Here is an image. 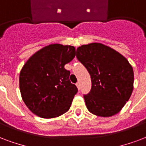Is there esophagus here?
<instances>
[{"label": "esophagus", "mask_w": 146, "mask_h": 146, "mask_svg": "<svg viewBox=\"0 0 146 146\" xmlns=\"http://www.w3.org/2000/svg\"><path fill=\"white\" fill-rule=\"evenodd\" d=\"M76 86H77L78 88L79 89V88H80V83H79V82H77V83H76Z\"/></svg>", "instance_id": "esophagus-1"}]
</instances>
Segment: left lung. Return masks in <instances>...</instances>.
<instances>
[{"label": "left lung", "instance_id": "8db88e82", "mask_svg": "<svg viewBox=\"0 0 146 146\" xmlns=\"http://www.w3.org/2000/svg\"><path fill=\"white\" fill-rule=\"evenodd\" d=\"M76 57L92 79L91 91L84 95L88 110L101 117L118 113L133 91L134 72L128 60L100 43L78 47Z\"/></svg>", "mask_w": 146, "mask_h": 146}]
</instances>
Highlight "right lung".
Instances as JSON below:
<instances>
[{
    "instance_id": "1",
    "label": "right lung",
    "mask_w": 146,
    "mask_h": 146,
    "mask_svg": "<svg viewBox=\"0 0 146 146\" xmlns=\"http://www.w3.org/2000/svg\"><path fill=\"white\" fill-rule=\"evenodd\" d=\"M74 56V47L54 44L34 54L23 66L20 91L35 115L51 119L69 110L78 88L70 82V71L64 65Z\"/></svg>"
}]
</instances>
